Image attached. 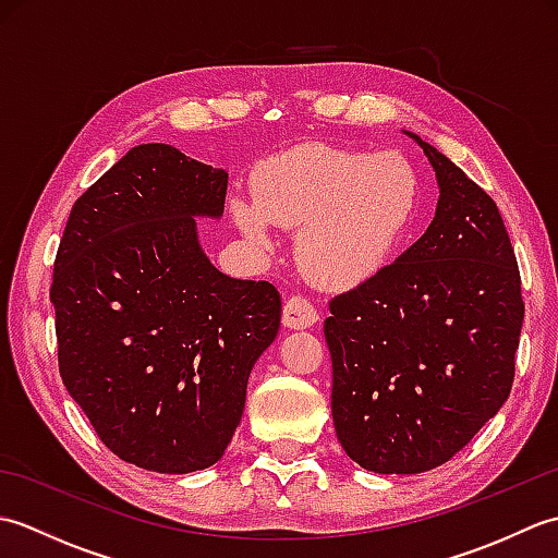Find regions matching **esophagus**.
Listing matches in <instances>:
<instances>
[{
	"instance_id": "esophagus-1",
	"label": "esophagus",
	"mask_w": 558,
	"mask_h": 558,
	"mask_svg": "<svg viewBox=\"0 0 558 558\" xmlns=\"http://www.w3.org/2000/svg\"><path fill=\"white\" fill-rule=\"evenodd\" d=\"M318 322V310L304 298H290L282 310V324L288 328H310Z\"/></svg>"
}]
</instances>
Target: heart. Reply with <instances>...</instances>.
<instances>
[{"instance_id":"b5f03b06","label":"heart","mask_w":558,"mask_h":558,"mask_svg":"<svg viewBox=\"0 0 558 558\" xmlns=\"http://www.w3.org/2000/svg\"><path fill=\"white\" fill-rule=\"evenodd\" d=\"M422 204V177L400 153L310 144L268 162L256 194L232 198V218L258 248L272 246L276 222L300 228V266L322 286L348 288L398 256Z\"/></svg>"}]
</instances>
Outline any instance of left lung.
Here are the masks:
<instances>
[{
    "instance_id": "8db88e82",
    "label": "left lung",
    "mask_w": 558,
    "mask_h": 558,
    "mask_svg": "<svg viewBox=\"0 0 558 558\" xmlns=\"http://www.w3.org/2000/svg\"><path fill=\"white\" fill-rule=\"evenodd\" d=\"M436 218L398 260L328 302L330 410L364 470L417 475L465 448L511 393L525 304L494 198L444 153Z\"/></svg>"
}]
</instances>
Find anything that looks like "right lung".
I'll use <instances>...</instances> for the list:
<instances>
[{"label":"right lung","mask_w":558,"mask_h":558,"mask_svg":"<svg viewBox=\"0 0 558 558\" xmlns=\"http://www.w3.org/2000/svg\"><path fill=\"white\" fill-rule=\"evenodd\" d=\"M228 172L168 144L126 153L83 192L57 248L59 376L100 441L136 468H210L280 328V292L206 258L194 216H222Z\"/></svg>","instance_id":"right-lung-1"}]
</instances>
